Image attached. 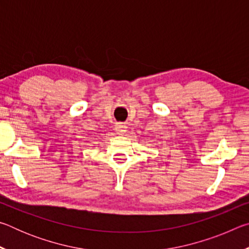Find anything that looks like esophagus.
Listing matches in <instances>:
<instances>
[{
	"mask_svg": "<svg viewBox=\"0 0 249 249\" xmlns=\"http://www.w3.org/2000/svg\"><path fill=\"white\" fill-rule=\"evenodd\" d=\"M115 130L117 132V134H120V135L125 134L126 130H127V126L123 124V123H116Z\"/></svg>",
	"mask_w": 249,
	"mask_h": 249,
	"instance_id": "esophagus-1",
	"label": "esophagus"
}]
</instances>
